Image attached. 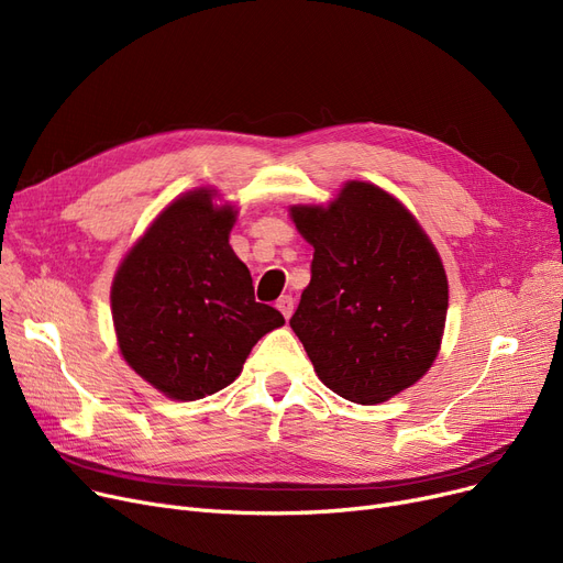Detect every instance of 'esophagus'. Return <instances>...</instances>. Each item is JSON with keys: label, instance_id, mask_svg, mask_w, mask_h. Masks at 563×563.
Masks as SVG:
<instances>
[{"label": "esophagus", "instance_id": "obj_1", "mask_svg": "<svg viewBox=\"0 0 563 563\" xmlns=\"http://www.w3.org/2000/svg\"><path fill=\"white\" fill-rule=\"evenodd\" d=\"M276 308L283 312L285 319H289L291 312H294V299H291V297H280L278 303H276Z\"/></svg>", "mask_w": 563, "mask_h": 563}]
</instances>
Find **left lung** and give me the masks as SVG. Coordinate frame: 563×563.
Here are the masks:
<instances>
[{"mask_svg": "<svg viewBox=\"0 0 563 563\" xmlns=\"http://www.w3.org/2000/svg\"><path fill=\"white\" fill-rule=\"evenodd\" d=\"M314 249L312 278L289 319L323 386L363 406L388 401L440 353L450 285L440 253L408 207L367 180L327 205H289Z\"/></svg>", "mask_w": 563, "mask_h": 563, "instance_id": "1", "label": "left lung"}]
</instances>
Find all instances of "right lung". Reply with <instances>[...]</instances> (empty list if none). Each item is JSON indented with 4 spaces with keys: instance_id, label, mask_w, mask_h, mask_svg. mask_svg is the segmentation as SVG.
<instances>
[{
    "instance_id": "obj_1",
    "label": "right lung",
    "mask_w": 563,
    "mask_h": 563,
    "mask_svg": "<svg viewBox=\"0 0 563 563\" xmlns=\"http://www.w3.org/2000/svg\"><path fill=\"white\" fill-rule=\"evenodd\" d=\"M240 207L214 187L173 198L128 249L111 283L125 363L173 401L214 395L242 374L257 340L285 319L255 301L230 246Z\"/></svg>"
}]
</instances>
